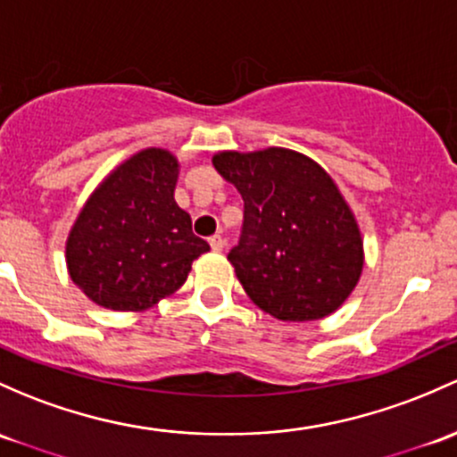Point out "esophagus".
<instances>
[{
    "instance_id": "obj_1",
    "label": "esophagus",
    "mask_w": 457,
    "mask_h": 457,
    "mask_svg": "<svg viewBox=\"0 0 457 457\" xmlns=\"http://www.w3.org/2000/svg\"><path fill=\"white\" fill-rule=\"evenodd\" d=\"M210 247H212V252H223V247H225V238L223 237H219V234H216V237H212L210 238Z\"/></svg>"
}]
</instances>
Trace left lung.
<instances>
[{
  "instance_id": "8db88e82",
  "label": "left lung",
  "mask_w": 457,
  "mask_h": 457,
  "mask_svg": "<svg viewBox=\"0 0 457 457\" xmlns=\"http://www.w3.org/2000/svg\"><path fill=\"white\" fill-rule=\"evenodd\" d=\"M212 164L245 201L228 261L249 300L282 321L335 313L361 278L363 238L333 177L280 146L220 151Z\"/></svg>"
}]
</instances>
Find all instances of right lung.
<instances>
[{
  "label": "right lung",
  "mask_w": 457,
  "mask_h": 457,
  "mask_svg": "<svg viewBox=\"0 0 457 457\" xmlns=\"http://www.w3.org/2000/svg\"><path fill=\"white\" fill-rule=\"evenodd\" d=\"M179 162L144 148L109 172L85 201L65 243L70 278L112 311H146L172 295L210 245L175 201Z\"/></svg>",
  "instance_id": "obj_1"
}]
</instances>
